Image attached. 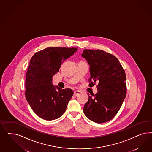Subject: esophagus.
<instances>
[{
  "label": "esophagus",
  "instance_id": "obj_1",
  "mask_svg": "<svg viewBox=\"0 0 152 152\" xmlns=\"http://www.w3.org/2000/svg\"><path fill=\"white\" fill-rule=\"evenodd\" d=\"M80 93H81L80 91H79V90H76V91H74V95L75 96H78V95H79Z\"/></svg>",
  "mask_w": 152,
  "mask_h": 152
}]
</instances>
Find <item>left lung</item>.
Segmentation results:
<instances>
[{
	"mask_svg": "<svg viewBox=\"0 0 152 152\" xmlns=\"http://www.w3.org/2000/svg\"><path fill=\"white\" fill-rule=\"evenodd\" d=\"M82 56L90 66L89 86L97 83V92L88 94L83 112L97 123L112 119L119 110L126 94V75L119 60L100 50H83Z\"/></svg>",
	"mask_w": 152,
	"mask_h": 152,
	"instance_id": "8db88e82",
	"label": "left lung"
}]
</instances>
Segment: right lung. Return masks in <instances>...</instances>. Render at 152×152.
<instances>
[{
	"label": "right lung",
	"mask_w": 152,
	"mask_h": 152,
	"mask_svg": "<svg viewBox=\"0 0 152 152\" xmlns=\"http://www.w3.org/2000/svg\"><path fill=\"white\" fill-rule=\"evenodd\" d=\"M78 48L48 47L37 52L30 60L26 77V97L34 113L43 119L52 120L65 112L74 91L52 83L64 60ZM58 89V91L55 88Z\"/></svg>",
	"instance_id": "1"
}]
</instances>
